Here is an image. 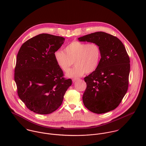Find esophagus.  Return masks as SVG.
<instances>
[{
	"label": "esophagus",
	"mask_w": 146,
	"mask_h": 146,
	"mask_svg": "<svg viewBox=\"0 0 146 146\" xmlns=\"http://www.w3.org/2000/svg\"><path fill=\"white\" fill-rule=\"evenodd\" d=\"M79 80V79H78V78L73 79H72V82H76L77 80Z\"/></svg>",
	"instance_id": "obj_1"
}]
</instances>
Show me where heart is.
<instances>
[{
  "label": "heart",
  "instance_id": "obj_1",
  "mask_svg": "<svg viewBox=\"0 0 146 146\" xmlns=\"http://www.w3.org/2000/svg\"><path fill=\"white\" fill-rule=\"evenodd\" d=\"M54 56L57 65L64 72L68 71L75 63L76 66L66 74L67 77L75 78L97 69L101 59V50L96 43L74 41L65 47L64 51H56Z\"/></svg>",
  "mask_w": 146,
  "mask_h": 146
}]
</instances>
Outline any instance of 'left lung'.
<instances>
[{
    "label": "left lung",
    "instance_id": "1",
    "mask_svg": "<svg viewBox=\"0 0 146 146\" xmlns=\"http://www.w3.org/2000/svg\"><path fill=\"white\" fill-rule=\"evenodd\" d=\"M80 42L96 43L101 50L97 69L84 78V106L90 111L104 113L115 110L127 90L130 60L123 42L104 32H96L78 38Z\"/></svg>",
    "mask_w": 146,
    "mask_h": 146
}]
</instances>
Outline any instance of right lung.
<instances>
[{"label":"right lung","instance_id":"add662e5","mask_svg":"<svg viewBox=\"0 0 146 146\" xmlns=\"http://www.w3.org/2000/svg\"><path fill=\"white\" fill-rule=\"evenodd\" d=\"M65 39L48 34L38 35L24 42L17 56L15 80L21 101L31 111L50 113L62 104L71 85L63 78L54 54Z\"/></svg>","mask_w":146,"mask_h":146}]
</instances>
